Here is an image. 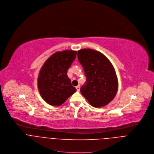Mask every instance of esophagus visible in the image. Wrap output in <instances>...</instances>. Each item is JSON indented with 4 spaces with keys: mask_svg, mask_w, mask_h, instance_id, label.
I'll return each mask as SVG.
<instances>
[{
    "mask_svg": "<svg viewBox=\"0 0 154 154\" xmlns=\"http://www.w3.org/2000/svg\"><path fill=\"white\" fill-rule=\"evenodd\" d=\"M76 88L77 90V91H79L80 90V86L79 85H78L76 87Z\"/></svg>",
    "mask_w": 154,
    "mask_h": 154,
    "instance_id": "obj_1",
    "label": "esophagus"
}]
</instances>
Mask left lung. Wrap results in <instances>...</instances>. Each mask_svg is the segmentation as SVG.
I'll list each match as a JSON object with an SVG mask.
<instances>
[{"mask_svg": "<svg viewBox=\"0 0 154 154\" xmlns=\"http://www.w3.org/2000/svg\"><path fill=\"white\" fill-rule=\"evenodd\" d=\"M86 82L81 87V93L95 107L108 104L115 98L118 82L115 70L110 60L101 52L90 48L78 51Z\"/></svg>", "mask_w": 154, "mask_h": 154, "instance_id": "1", "label": "left lung"}]
</instances>
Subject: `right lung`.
I'll return each mask as SVG.
<instances>
[{"label":"right lung","mask_w":154,"mask_h":154,"mask_svg":"<svg viewBox=\"0 0 154 154\" xmlns=\"http://www.w3.org/2000/svg\"><path fill=\"white\" fill-rule=\"evenodd\" d=\"M76 53V51L68 50L57 51L47 59L41 69L38 89L41 96L48 104L59 106L76 91L67 75Z\"/></svg>","instance_id":"right-lung-1"}]
</instances>
